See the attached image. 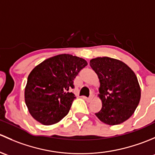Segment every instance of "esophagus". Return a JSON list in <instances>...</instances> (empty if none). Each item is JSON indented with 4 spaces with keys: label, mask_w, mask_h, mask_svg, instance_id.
<instances>
[{
    "label": "esophagus",
    "mask_w": 155,
    "mask_h": 155,
    "mask_svg": "<svg viewBox=\"0 0 155 155\" xmlns=\"http://www.w3.org/2000/svg\"><path fill=\"white\" fill-rule=\"evenodd\" d=\"M92 98H93V96H92V95H91L89 98H85V99L87 100V101H92Z\"/></svg>",
    "instance_id": "esophagus-1"
}]
</instances>
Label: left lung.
I'll use <instances>...</instances> for the list:
<instances>
[{
	"instance_id": "1",
	"label": "left lung",
	"mask_w": 155,
	"mask_h": 155,
	"mask_svg": "<svg viewBox=\"0 0 155 155\" xmlns=\"http://www.w3.org/2000/svg\"><path fill=\"white\" fill-rule=\"evenodd\" d=\"M89 65L100 81L98 97L102 107L95 116L109 125H119L127 120L134 113L141 97L135 73L121 60L107 57L92 59Z\"/></svg>"
}]
</instances>
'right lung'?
<instances>
[{
    "label": "right lung",
    "instance_id": "add662e5",
    "mask_svg": "<svg viewBox=\"0 0 155 155\" xmlns=\"http://www.w3.org/2000/svg\"><path fill=\"white\" fill-rule=\"evenodd\" d=\"M87 66L83 58L59 54L44 60L30 71L25 90V99L33 118L44 125L57 123L68 114L75 98L73 81Z\"/></svg>",
    "mask_w": 155,
    "mask_h": 155
}]
</instances>
